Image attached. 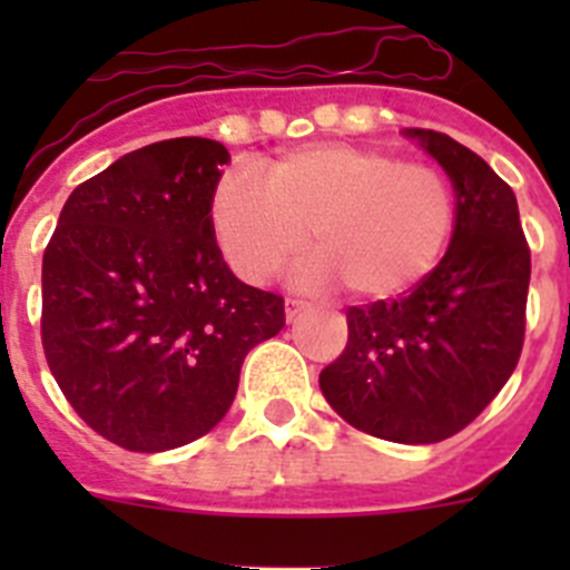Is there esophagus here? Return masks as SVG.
Listing matches in <instances>:
<instances>
[{
    "mask_svg": "<svg viewBox=\"0 0 570 570\" xmlns=\"http://www.w3.org/2000/svg\"><path fill=\"white\" fill-rule=\"evenodd\" d=\"M308 308H311L308 302H305V299H296V296H291V299L285 302V316H288V322H296Z\"/></svg>",
    "mask_w": 570,
    "mask_h": 570,
    "instance_id": "esophagus-1",
    "label": "esophagus"
}]
</instances>
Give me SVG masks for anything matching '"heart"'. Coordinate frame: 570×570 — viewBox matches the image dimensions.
Returning a JSON list of instances; mask_svg holds the SVG:
<instances>
[{
    "label": "heart",
    "mask_w": 570,
    "mask_h": 570,
    "mask_svg": "<svg viewBox=\"0 0 570 570\" xmlns=\"http://www.w3.org/2000/svg\"><path fill=\"white\" fill-rule=\"evenodd\" d=\"M456 190L431 163L382 148L314 142L248 174H225L210 196V228L236 276L265 285L322 250L305 274L345 282L347 294L387 302L434 274L456 230Z\"/></svg>",
    "instance_id": "1"
}]
</instances>
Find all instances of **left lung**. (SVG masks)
<instances>
[{"instance_id": "1", "label": "left lung", "mask_w": 570, "mask_h": 570, "mask_svg": "<svg viewBox=\"0 0 570 570\" xmlns=\"http://www.w3.org/2000/svg\"><path fill=\"white\" fill-rule=\"evenodd\" d=\"M405 134L454 183V239L414 291L345 311L347 345L320 387L347 425L428 445L471 425L520 362L531 248L511 185L482 156L436 130Z\"/></svg>"}]
</instances>
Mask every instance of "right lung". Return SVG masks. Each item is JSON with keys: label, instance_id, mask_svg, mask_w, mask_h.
Instances as JSON below:
<instances>
[{"label": "right lung", "instance_id": "add662e5", "mask_svg": "<svg viewBox=\"0 0 570 570\" xmlns=\"http://www.w3.org/2000/svg\"><path fill=\"white\" fill-rule=\"evenodd\" d=\"M230 156L203 136L145 145L68 196L42 259V347L70 407L139 454L228 414L285 299L225 265L210 196Z\"/></svg>", "mask_w": 570, "mask_h": 570}]
</instances>
